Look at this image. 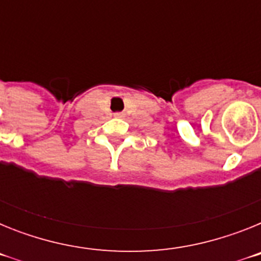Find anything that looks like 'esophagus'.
Here are the masks:
<instances>
[{"label":"esophagus","instance_id":"34e87169","mask_svg":"<svg viewBox=\"0 0 261 261\" xmlns=\"http://www.w3.org/2000/svg\"><path fill=\"white\" fill-rule=\"evenodd\" d=\"M115 116H116V117H124V114H123V112H117V114H115Z\"/></svg>","mask_w":261,"mask_h":261}]
</instances>
